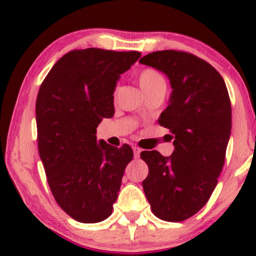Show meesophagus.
I'll list each match as a JSON object with an SVG mask.
<instances>
[{
  "label": "esophagus",
  "instance_id": "esophagus-1",
  "mask_svg": "<svg viewBox=\"0 0 256 256\" xmlns=\"http://www.w3.org/2000/svg\"><path fill=\"white\" fill-rule=\"evenodd\" d=\"M140 148H138V146H134V158H140Z\"/></svg>",
  "mask_w": 256,
  "mask_h": 256
}]
</instances>
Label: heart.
Segmentation results:
<instances>
[{"label": "heart", "instance_id": "b5f03b06", "mask_svg": "<svg viewBox=\"0 0 256 256\" xmlns=\"http://www.w3.org/2000/svg\"><path fill=\"white\" fill-rule=\"evenodd\" d=\"M138 83H140L143 92L160 89V88H166V82L161 76V73L152 68H146L140 71V76H138Z\"/></svg>", "mask_w": 256, "mask_h": 256}]
</instances>
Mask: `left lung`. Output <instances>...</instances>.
I'll return each mask as SVG.
<instances>
[{
    "mask_svg": "<svg viewBox=\"0 0 256 256\" xmlns=\"http://www.w3.org/2000/svg\"><path fill=\"white\" fill-rule=\"evenodd\" d=\"M140 64L162 72L172 92L158 124L173 134L168 158L142 152L149 167L143 190L152 213L183 222L207 204L218 184L231 134V102L219 72L189 52H154Z\"/></svg>",
    "mask_w": 256,
    "mask_h": 256,
    "instance_id": "8db88e82",
    "label": "left lung"
}]
</instances>
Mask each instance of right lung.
<instances>
[{
    "instance_id": "add662e5",
    "label": "right lung",
    "mask_w": 256,
    "mask_h": 256,
    "mask_svg": "<svg viewBox=\"0 0 256 256\" xmlns=\"http://www.w3.org/2000/svg\"><path fill=\"white\" fill-rule=\"evenodd\" d=\"M138 52L88 48L64 55L37 95L38 152L58 204L77 222L107 219L118 198L131 146L96 138L102 118L114 116V90Z\"/></svg>"
}]
</instances>
